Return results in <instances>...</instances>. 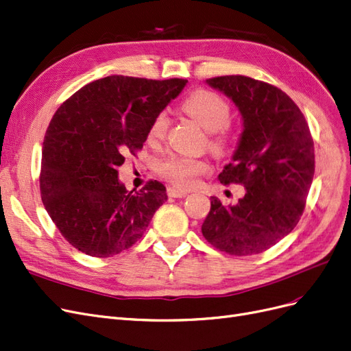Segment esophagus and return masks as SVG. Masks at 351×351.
I'll list each match as a JSON object with an SVG mask.
<instances>
[{"label": "esophagus", "mask_w": 351, "mask_h": 351, "mask_svg": "<svg viewBox=\"0 0 351 351\" xmlns=\"http://www.w3.org/2000/svg\"><path fill=\"white\" fill-rule=\"evenodd\" d=\"M187 195H189L187 190H180V189H174V187L168 189V196L170 197H186Z\"/></svg>", "instance_id": "obj_1"}]
</instances>
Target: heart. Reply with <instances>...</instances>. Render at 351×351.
<instances>
[{"label": "heart", "instance_id": "1", "mask_svg": "<svg viewBox=\"0 0 351 351\" xmlns=\"http://www.w3.org/2000/svg\"><path fill=\"white\" fill-rule=\"evenodd\" d=\"M181 108L209 132V147L215 154L223 155L229 151L231 134L228 125L231 122V104L222 95L209 90H197L189 95ZM168 128L170 117L167 112L156 113L148 129V141L152 143L164 141ZM158 171L178 187H191L197 183L199 177L210 171V165L203 158L173 155L160 164Z\"/></svg>", "mask_w": 351, "mask_h": 351}]
</instances>
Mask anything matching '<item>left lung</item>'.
I'll return each instance as SVG.
<instances>
[{
  "label": "left lung",
  "instance_id": "1",
  "mask_svg": "<svg viewBox=\"0 0 351 351\" xmlns=\"http://www.w3.org/2000/svg\"><path fill=\"white\" fill-rule=\"evenodd\" d=\"M237 104L244 120L222 184L244 186L235 206L210 197L202 225L209 244L231 256H252L293 231L315 173L313 139L304 113L286 93L245 75L206 80Z\"/></svg>",
  "mask_w": 351,
  "mask_h": 351
}]
</instances>
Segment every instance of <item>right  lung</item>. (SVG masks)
Returning <instances> with one entry per match:
<instances>
[{
	"label": "right lung",
	"mask_w": 351,
	"mask_h": 351,
	"mask_svg": "<svg viewBox=\"0 0 351 351\" xmlns=\"http://www.w3.org/2000/svg\"><path fill=\"white\" fill-rule=\"evenodd\" d=\"M186 84L110 75L84 86L55 112L42 147L40 195L72 247L106 258L143 235L167 200L165 186L149 180L129 191L117 178L119 167L136 156L152 119Z\"/></svg>",
	"instance_id": "obj_1"
}]
</instances>
